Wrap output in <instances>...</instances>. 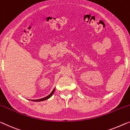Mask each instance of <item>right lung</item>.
Segmentation results:
<instances>
[{
  "instance_id": "add662e5",
  "label": "right lung",
  "mask_w": 130,
  "mask_h": 130,
  "mask_svg": "<svg viewBox=\"0 0 130 130\" xmlns=\"http://www.w3.org/2000/svg\"><path fill=\"white\" fill-rule=\"evenodd\" d=\"M55 88H54L53 90L52 91V92H51V93H50V94H49L48 96H46V97H45V98H43L39 99H36V100H30V101H34V102H41V101H45V100L48 99L49 98H51V97L53 95V93H54V92H55Z\"/></svg>"
}]
</instances>
